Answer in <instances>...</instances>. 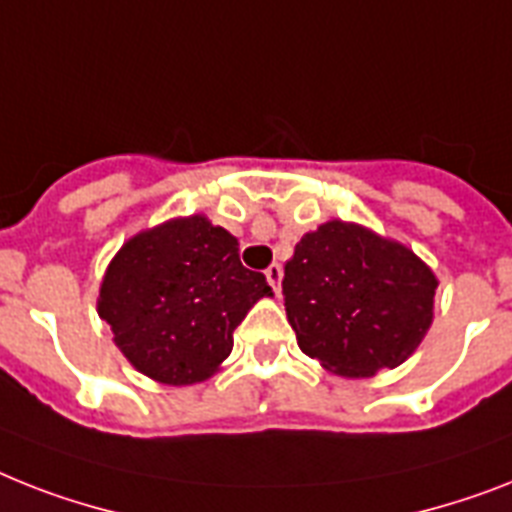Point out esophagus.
Returning <instances> with one entry per match:
<instances>
[{
  "label": "esophagus",
  "mask_w": 512,
  "mask_h": 512,
  "mask_svg": "<svg viewBox=\"0 0 512 512\" xmlns=\"http://www.w3.org/2000/svg\"><path fill=\"white\" fill-rule=\"evenodd\" d=\"M265 278H268V284L273 286V292L278 294V289H281V278H284V268L278 263L268 265V268H265Z\"/></svg>",
  "instance_id": "34e87169"
}]
</instances>
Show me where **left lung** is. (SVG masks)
I'll list each match as a JSON object with an SVG mask.
<instances>
[{"instance_id": "left-lung-1", "label": "left lung", "mask_w": 512, "mask_h": 512, "mask_svg": "<svg viewBox=\"0 0 512 512\" xmlns=\"http://www.w3.org/2000/svg\"><path fill=\"white\" fill-rule=\"evenodd\" d=\"M281 289L299 350L342 376H373L421 344L436 278L402 244L331 220L299 239Z\"/></svg>"}]
</instances>
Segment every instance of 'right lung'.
<instances>
[{
  "mask_svg": "<svg viewBox=\"0 0 512 512\" xmlns=\"http://www.w3.org/2000/svg\"><path fill=\"white\" fill-rule=\"evenodd\" d=\"M265 294L268 281L244 268L236 236L191 215L123 244L102 281L99 318L136 371L186 386L213 376Z\"/></svg>",
  "mask_w": 512,
  "mask_h": 512,
  "instance_id": "1",
  "label": "right lung"
}]
</instances>
